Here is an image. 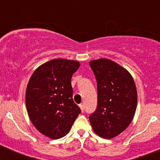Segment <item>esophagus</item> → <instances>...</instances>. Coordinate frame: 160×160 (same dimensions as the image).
Returning a JSON list of instances; mask_svg holds the SVG:
<instances>
[{
    "label": "esophagus",
    "mask_w": 160,
    "mask_h": 160,
    "mask_svg": "<svg viewBox=\"0 0 160 160\" xmlns=\"http://www.w3.org/2000/svg\"><path fill=\"white\" fill-rule=\"evenodd\" d=\"M79 107H80V109H81L82 112H83V111H84V105H83L82 103L79 104Z\"/></svg>",
    "instance_id": "obj_1"
}]
</instances>
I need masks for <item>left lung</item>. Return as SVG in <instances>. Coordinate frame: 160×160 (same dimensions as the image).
Segmentation results:
<instances>
[{"mask_svg":"<svg viewBox=\"0 0 160 160\" xmlns=\"http://www.w3.org/2000/svg\"><path fill=\"white\" fill-rule=\"evenodd\" d=\"M96 78L98 106L89 117L96 135L112 138L125 131L135 116L137 90L131 73L107 58L90 61Z\"/></svg>","mask_w":160,"mask_h":160,"instance_id":"1","label":"left lung"}]
</instances>
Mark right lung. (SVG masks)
<instances>
[{
	"mask_svg": "<svg viewBox=\"0 0 160 160\" xmlns=\"http://www.w3.org/2000/svg\"><path fill=\"white\" fill-rule=\"evenodd\" d=\"M80 66L78 61L56 58L38 66L25 91L30 121L42 135L52 139L70 132L81 110L73 102L71 78Z\"/></svg>",
	"mask_w": 160,
	"mask_h": 160,
	"instance_id": "right-lung-1",
	"label": "right lung"
}]
</instances>
